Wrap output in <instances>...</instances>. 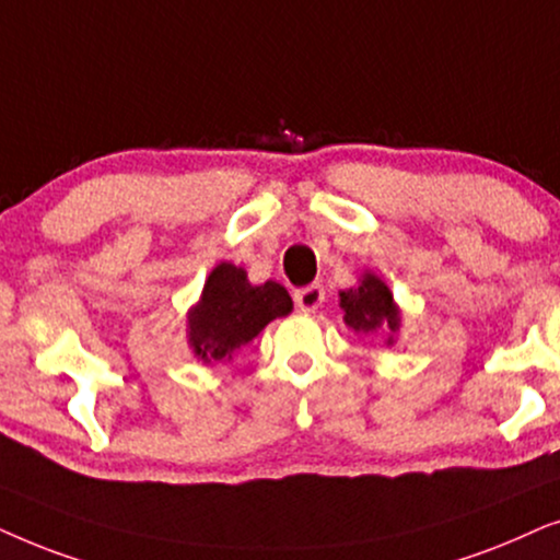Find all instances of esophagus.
I'll use <instances>...</instances> for the list:
<instances>
[{
	"label": "esophagus",
	"mask_w": 560,
	"mask_h": 560,
	"mask_svg": "<svg viewBox=\"0 0 560 560\" xmlns=\"http://www.w3.org/2000/svg\"><path fill=\"white\" fill-rule=\"evenodd\" d=\"M294 302H296V307H300V312H304V315H312V312H317L319 307H323L325 289L319 284H310V287L296 289Z\"/></svg>",
	"instance_id": "34e87169"
}]
</instances>
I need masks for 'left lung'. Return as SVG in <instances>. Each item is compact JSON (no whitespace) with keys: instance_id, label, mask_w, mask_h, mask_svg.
Segmentation results:
<instances>
[{"instance_id":"left-lung-1","label":"left lung","mask_w":560,"mask_h":560,"mask_svg":"<svg viewBox=\"0 0 560 560\" xmlns=\"http://www.w3.org/2000/svg\"><path fill=\"white\" fill-rule=\"evenodd\" d=\"M342 323L358 335H386V346L397 342L401 327V310L394 302V294L382 276L374 271H363L355 287L340 292Z\"/></svg>"}]
</instances>
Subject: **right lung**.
<instances>
[{"label":"right lung","instance_id":"add662e5","mask_svg":"<svg viewBox=\"0 0 560 560\" xmlns=\"http://www.w3.org/2000/svg\"><path fill=\"white\" fill-rule=\"evenodd\" d=\"M292 310V296L279 281L250 284L243 266L220 260L207 276L199 300L186 312V342L197 361L218 366L233 361L235 350Z\"/></svg>","mask_w":560,"mask_h":560}]
</instances>
